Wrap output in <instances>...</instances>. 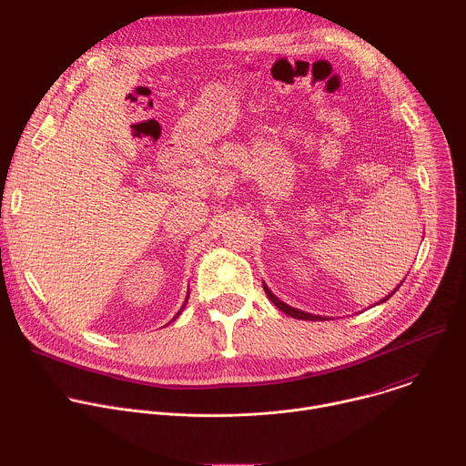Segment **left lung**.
<instances>
[{
	"label": "left lung",
	"mask_w": 466,
	"mask_h": 466,
	"mask_svg": "<svg viewBox=\"0 0 466 466\" xmlns=\"http://www.w3.org/2000/svg\"><path fill=\"white\" fill-rule=\"evenodd\" d=\"M402 286V284H400ZM398 286V288H400ZM398 288L392 291V293H389L385 299H381L380 302H376V304H381V302H385V300H389L396 291H398ZM263 291H265V295L269 297V300L280 309V311H284L286 315H289V317H295V319H302V320H326V317H320V315H311V313H306V311H300V309H297V308H291V306H288L286 302H282L277 295H273L271 293V289L263 284Z\"/></svg>",
	"instance_id": "obj_1"
}]
</instances>
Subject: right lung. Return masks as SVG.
I'll return each mask as SVG.
<instances>
[{
  "label": "right lung",
  "instance_id": "add662e5",
  "mask_svg": "<svg viewBox=\"0 0 466 466\" xmlns=\"http://www.w3.org/2000/svg\"><path fill=\"white\" fill-rule=\"evenodd\" d=\"M187 297H189V295H187ZM187 297H186V302H187ZM186 302H184V306H186ZM184 306H182V308H180V311H182V309H184ZM180 311H178V313H177V315H175V317H173V320H175V319H177V317H178V315H180Z\"/></svg>",
  "mask_w": 466,
  "mask_h": 466
}]
</instances>
